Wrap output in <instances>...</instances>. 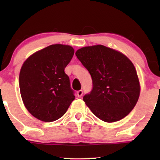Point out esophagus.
Here are the masks:
<instances>
[{"mask_svg":"<svg viewBox=\"0 0 160 160\" xmlns=\"http://www.w3.org/2000/svg\"><path fill=\"white\" fill-rule=\"evenodd\" d=\"M83 95V91L82 90H78L77 91V96L78 98H81Z\"/></svg>","mask_w":160,"mask_h":160,"instance_id":"1","label":"esophagus"}]
</instances>
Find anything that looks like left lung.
Listing matches in <instances>:
<instances>
[{
	"label": "left lung",
	"instance_id": "obj_1",
	"mask_svg": "<svg viewBox=\"0 0 160 160\" xmlns=\"http://www.w3.org/2000/svg\"><path fill=\"white\" fill-rule=\"evenodd\" d=\"M76 55L92 79V90L83 98L92 112L109 123L128 116L141 91L136 69L130 59L103 45L82 47Z\"/></svg>",
	"mask_w": 160,
	"mask_h": 160
}]
</instances>
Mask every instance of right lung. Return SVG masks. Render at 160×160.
<instances>
[{
  "label": "right lung",
  "instance_id": "obj_1",
  "mask_svg": "<svg viewBox=\"0 0 160 160\" xmlns=\"http://www.w3.org/2000/svg\"><path fill=\"white\" fill-rule=\"evenodd\" d=\"M74 54L69 45L52 44L31 54L22 65V100L34 117L46 122L60 119L75 99L65 68Z\"/></svg>",
  "mask_w": 160,
  "mask_h": 160
}]
</instances>
